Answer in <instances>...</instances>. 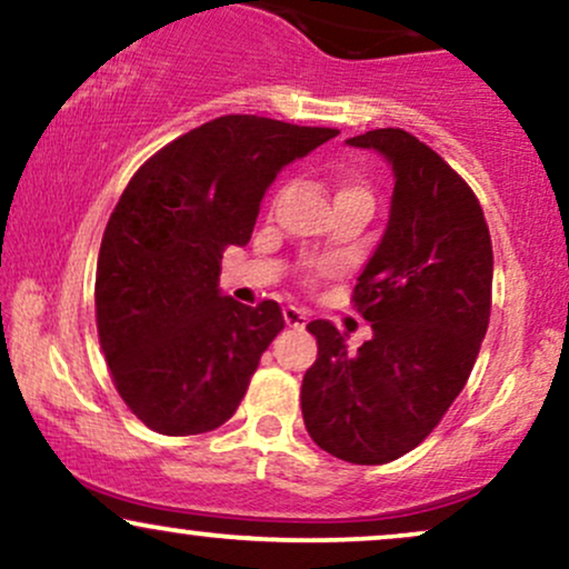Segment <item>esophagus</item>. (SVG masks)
<instances>
[{
	"instance_id": "obj_1",
	"label": "esophagus",
	"mask_w": 569,
	"mask_h": 569,
	"mask_svg": "<svg viewBox=\"0 0 569 569\" xmlns=\"http://www.w3.org/2000/svg\"><path fill=\"white\" fill-rule=\"evenodd\" d=\"M283 321L289 326H305L307 323V312L299 310V307H293V305H286L283 307Z\"/></svg>"
}]
</instances>
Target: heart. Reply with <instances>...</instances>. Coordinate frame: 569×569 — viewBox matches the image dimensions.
Instances as JSON below:
<instances>
[{"label": "heart", "mask_w": 569, "mask_h": 569, "mask_svg": "<svg viewBox=\"0 0 569 569\" xmlns=\"http://www.w3.org/2000/svg\"><path fill=\"white\" fill-rule=\"evenodd\" d=\"M348 192H367L361 184H356V181H345L342 187H339V194H348Z\"/></svg>", "instance_id": "b5f03b06"}]
</instances>
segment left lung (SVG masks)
I'll return each instance as SVG.
<instances>
[{
  "instance_id": "8db88e82",
  "label": "left lung",
  "mask_w": 569,
  "mask_h": 569,
  "mask_svg": "<svg viewBox=\"0 0 569 569\" xmlns=\"http://www.w3.org/2000/svg\"><path fill=\"white\" fill-rule=\"evenodd\" d=\"M345 143L393 168L385 232L352 291L371 323L356 352L329 321L307 323L318 358L305 371L310 439L339 460L382 466L415 449L466 388L492 305V240L471 187L401 128Z\"/></svg>"
}]
</instances>
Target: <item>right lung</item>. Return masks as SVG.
<instances>
[{
	"instance_id": "obj_1",
	"label": "right lung",
	"mask_w": 569,
	"mask_h": 569,
	"mask_svg": "<svg viewBox=\"0 0 569 569\" xmlns=\"http://www.w3.org/2000/svg\"><path fill=\"white\" fill-rule=\"evenodd\" d=\"M337 133L227 114L130 179L98 251L96 321L117 393L147 428L194 436L234 415L283 312L224 297L221 253L251 240L276 176Z\"/></svg>"
}]
</instances>
